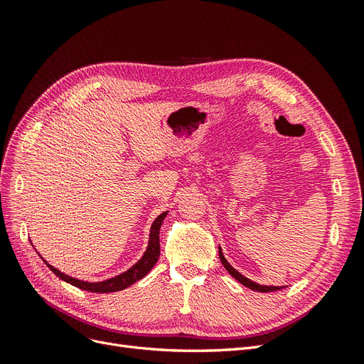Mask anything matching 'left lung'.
Returning a JSON list of instances; mask_svg holds the SVG:
<instances>
[{"instance_id": "obj_1", "label": "left lung", "mask_w": 364, "mask_h": 364, "mask_svg": "<svg viewBox=\"0 0 364 364\" xmlns=\"http://www.w3.org/2000/svg\"><path fill=\"white\" fill-rule=\"evenodd\" d=\"M218 257H220V261H222V264L225 266V269L229 272V274H232V277H234L240 284L246 285L247 289H250V290H253V291H261V293L277 291V290H281V289H282V287H274V285H261V284H257V282L250 281L249 278H246L245 274H241L238 270H235L232 266H230V264L228 262V259L225 258L223 252H222V247H220V246H218Z\"/></svg>"}]
</instances>
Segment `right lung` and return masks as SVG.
Returning <instances> with one entry per match:
<instances>
[{"instance_id":"right-lung-1","label":"right lung","mask_w":364,"mask_h":364,"mask_svg":"<svg viewBox=\"0 0 364 364\" xmlns=\"http://www.w3.org/2000/svg\"><path fill=\"white\" fill-rule=\"evenodd\" d=\"M167 217V211L162 213L161 215H158L155 218V222H153L151 228H150V237H149V246L144 252V255L141 257V259L134 264L129 270H126L124 273H119L114 278H109L106 281H100V282H87V281H82V279H77L73 277H68V274L62 273L60 270H58L56 267L50 266V264L42 258V261L47 264L48 269L59 277L62 281L68 282L77 289H82L86 291H92V293H114V291H119V290H124L127 287H130L132 284H135L136 281H139L141 278H144L146 274L153 269L155 266L158 258H159V229L161 225L164 222V218Z\"/></svg>"}]
</instances>
